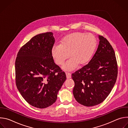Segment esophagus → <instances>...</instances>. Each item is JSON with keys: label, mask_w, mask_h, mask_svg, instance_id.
Here are the masks:
<instances>
[{"label": "esophagus", "mask_w": 128, "mask_h": 128, "mask_svg": "<svg viewBox=\"0 0 128 128\" xmlns=\"http://www.w3.org/2000/svg\"><path fill=\"white\" fill-rule=\"evenodd\" d=\"M66 77H67V78H70L71 77V74L69 72H66Z\"/></svg>", "instance_id": "obj_1"}]
</instances>
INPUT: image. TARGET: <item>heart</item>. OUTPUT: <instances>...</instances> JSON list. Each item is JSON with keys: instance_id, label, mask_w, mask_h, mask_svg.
Instances as JSON below:
<instances>
[{"instance_id": "b5f03b06", "label": "heart", "mask_w": 128, "mask_h": 128, "mask_svg": "<svg viewBox=\"0 0 128 128\" xmlns=\"http://www.w3.org/2000/svg\"><path fill=\"white\" fill-rule=\"evenodd\" d=\"M97 45V40L92 34L76 32L64 37L59 44L52 48L51 54L54 62L59 65L64 64L69 56L70 58L63 66L65 70H72L78 64L83 65L92 58Z\"/></svg>"}]
</instances>
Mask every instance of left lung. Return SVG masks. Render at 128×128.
Segmentation results:
<instances>
[{"mask_svg":"<svg viewBox=\"0 0 128 128\" xmlns=\"http://www.w3.org/2000/svg\"><path fill=\"white\" fill-rule=\"evenodd\" d=\"M98 48L88 63L72 74L74 82L73 94L86 106L102 103L110 94L118 76L114 51L109 42L99 35Z\"/></svg>","mask_w":128,"mask_h":128,"instance_id":"left-lung-1","label":"left lung"}]
</instances>
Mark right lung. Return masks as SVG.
<instances>
[{
  "label": "right lung",
  "instance_id": "obj_1",
  "mask_svg": "<svg viewBox=\"0 0 128 128\" xmlns=\"http://www.w3.org/2000/svg\"><path fill=\"white\" fill-rule=\"evenodd\" d=\"M54 41L52 32L36 35L20 48L16 59V87L23 98L36 108L55 102L66 79L52 56Z\"/></svg>",
  "mask_w": 128,
  "mask_h": 128
}]
</instances>
